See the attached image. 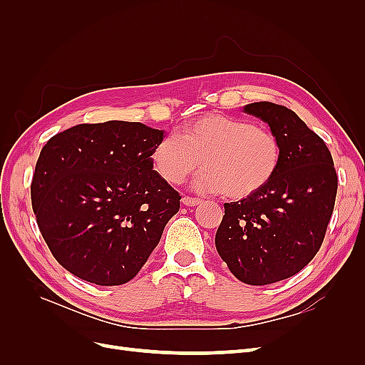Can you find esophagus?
Wrapping results in <instances>:
<instances>
[{
    "label": "esophagus",
    "mask_w": 365,
    "mask_h": 365,
    "mask_svg": "<svg viewBox=\"0 0 365 365\" xmlns=\"http://www.w3.org/2000/svg\"><path fill=\"white\" fill-rule=\"evenodd\" d=\"M182 204L187 207H195L197 204H201V200H197V197H192V196H184Z\"/></svg>",
    "instance_id": "34e87169"
}]
</instances>
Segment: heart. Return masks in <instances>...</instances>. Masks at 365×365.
I'll use <instances>...</instances> for the list:
<instances>
[{
	"label": "heart",
	"mask_w": 365,
	"mask_h": 365,
	"mask_svg": "<svg viewBox=\"0 0 365 365\" xmlns=\"http://www.w3.org/2000/svg\"><path fill=\"white\" fill-rule=\"evenodd\" d=\"M195 189L242 200L267 185L279 169L282 146L271 130L248 120L205 114L164 135L150 153L153 169L181 184L201 164Z\"/></svg>",
	"instance_id": "b5f03b06"
}]
</instances>
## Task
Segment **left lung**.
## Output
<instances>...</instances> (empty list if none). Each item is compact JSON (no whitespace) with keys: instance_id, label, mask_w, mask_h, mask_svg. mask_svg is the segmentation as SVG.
Returning <instances> with one entry per match:
<instances>
[{"instance_id":"obj_1","label":"left lung","mask_w":365,"mask_h":365,"mask_svg":"<svg viewBox=\"0 0 365 365\" xmlns=\"http://www.w3.org/2000/svg\"><path fill=\"white\" fill-rule=\"evenodd\" d=\"M244 111L268 123L282 160L259 192L224 204L215 244L236 279L260 286L292 277L315 257L334 212L338 176L326 143L291 109L256 102Z\"/></svg>"}]
</instances>
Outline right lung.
<instances>
[{
    "label": "right lung",
    "mask_w": 365,
    "mask_h": 365,
    "mask_svg": "<svg viewBox=\"0 0 365 365\" xmlns=\"http://www.w3.org/2000/svg\"><path fill=\"white\" fill-rule=\"evenodd\" d=\"M164 130L138 121L77 125L42 148L31 181L41 235L85 282L132 280L158 245L181 196L153 170Z\"/></svg>",
    "instance_id": "add662e5"
}]
</instances>
